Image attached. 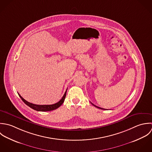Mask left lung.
<instances>
[{
	"label": "left lung",
	"instance_id": "obj_1",
	"mask_svg": "<svg viewBox=\"0 0 152 152\" xmlns=\"http://www.w3.org/2000/svg\"><path fill=\"white\" fill-rule=\"evenodd\" d=\"M91 104H93V106H95V107H97V108H99V109H103H103H103V108H101V107H98V106H96V105H94V104H93V103H91ZM104 110H105V109H104Z\"/></svg>",
	"mask_w": 152,
	"mask_h": 152
}]
</instances>
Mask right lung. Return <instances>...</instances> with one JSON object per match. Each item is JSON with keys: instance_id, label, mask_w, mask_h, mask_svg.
<instances>
[{"instance_id": "right-lung-1", "label": "right lung", "mask_w": 152, "mask_h": 152, "mask_svg": "<svg viewBox=\"0 0 152 152\" xmlns=\"http://www.w3.org/2000/svg\"><path fill=\"white\" fill-rule=\"evenodd\" d=\"M66 92L67 90L65 91L64 95L63 96L62 98L61 99V100L59 102H58V103L53 104H50V105H39V104H33L31 103L30 102H28V101H26V100H25L18 93V94L19 96V97L21 98V99L23 100V102L26 104L28 105L29 107H31V109L37 110V111H41V112H47V111H51V110H53L55 109H58V107H59L61 105L63 104V103L64 102V99L66 97Z\"/></svg>"}]
</instances>
